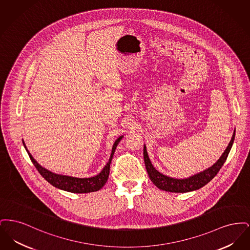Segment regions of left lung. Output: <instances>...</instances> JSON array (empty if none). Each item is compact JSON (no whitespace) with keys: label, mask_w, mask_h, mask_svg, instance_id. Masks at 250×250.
Listing matches in <instances>:
<instances>
[{"label":"left lung","mask_w":250,"mask_h":250,"mask_svg":"<svg viewBox=\"0 0 250 250\" xmlns=\"http://www.w3.org/2000/svg\"><path fill=\"white\" fill-rule=\"evenodd\" d=\"M234 138H235V130L233 132L232 138L229 143L226 150L224 151V153L220 156V158L214 163L213 166L204 169L203 171H201L197 174L189 176L188 178L185 179L168 177L167 175L160 173L157 169H155V167L153 166L152 162L150 161V158L147 154L146 147L144 145L143 158H144V163H145L148 175L151 179V181L154 183L155 187L161 190L175 192V193H186V192L197 190L202 187H204L206 184H208L217 174L219 169L222 167L223 164L226 161L228 155L231 149Z\"/></svg>","instance_id":"8db88e82"}]
</instances>
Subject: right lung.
Returning a JSON list of instances; mask_svg holds the SVG:
<instances>
[{
	"label": "right lung",
	"mask_w": 250,
	"mask_h": 250,
	"mask_svg": "<svg viewBox=\"0 0 250 250\" xmlns=\"http://www.w3.org/2000/svg\"><path fill=\"white\" fill-rule=\"evenodd\" d=\"M122 138H123V136L118 138L113 144L112 150H111V155H110L107 165L103 167V169L101 170L100 173H98L94 177H90V178H77V177H72V176L56 174L54 172L49 171L48 169L43 167L36 162V159L27 150L23 141H22V143H23L24 147H25L26 151L28 152V155L30 156L32 162L36 167V169L44 178L46 179V181H48L50 185H52L53 187L62 189V190L67 191V192H71V193H90V192H95V191L101 189L104 187V185L106 184L107 178H108V174H109V167H110L111 159L113 157L115 149H116L118 143H120V141L122 140Z\"/></svg>",
	"instance_id": "right-lung-1"
}]
</instances>
